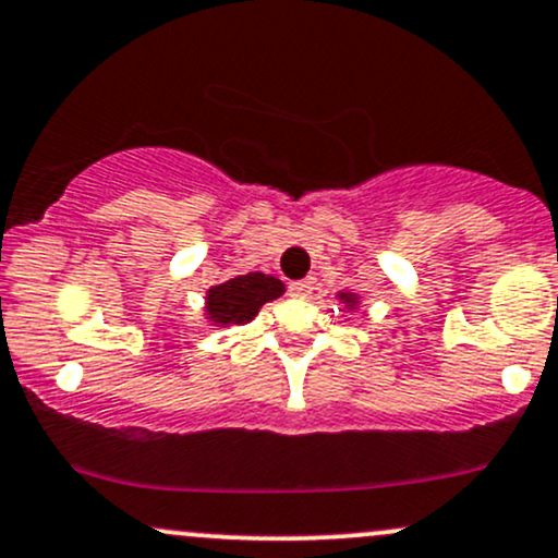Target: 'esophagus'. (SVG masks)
I'll return each instance as SVG.
<instances>
[{
    "mask_svg": "<svg viewBox=\"0 0 558 558\" xmlns=\"http://www.w3.org/2000/svg\"><path fill=\"white\" fill-rule=\"evenodd\" d=\"M310 291H312L310 280H296V283L289 286V296L293 299H307Z\"/></svg>",
    "mask_w": 558,
    "mask_h": 558,
    "instance_id": "34e87169",
    "label": "esophagus"
}]
</instances>
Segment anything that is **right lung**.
<instances>
[{"label": "right lung", "instance_id": "add662e5", "mask_svg": "<svg viewBox=\"0 0 558 558\" xmlns=\"http://www.w3.org/2000/svg\"><path fill=\"white\" fill-rule=\"evenodd\" d=\"M280 293H283V283L278 278H267L262 272L238 275V278L214 286L209 291V307L206 310H209L214 323L243 326V323L254 320L262 304L272 302Z\"/></svg>", "mask_w": 558, "mask_h": 558}]
</instances>
